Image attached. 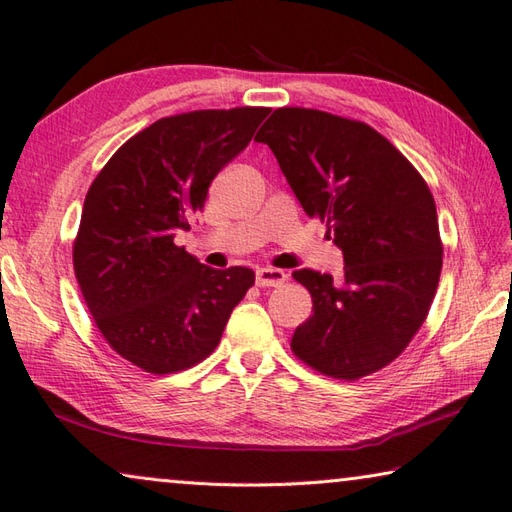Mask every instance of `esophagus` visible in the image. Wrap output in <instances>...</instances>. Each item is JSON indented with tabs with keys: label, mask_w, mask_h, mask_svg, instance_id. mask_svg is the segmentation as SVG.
<instances>
[{
	"label": "esophagus",
	"mask_w": 512,
	"mask_h": 512,
	"mask_svg": "<svg viewBox=\"0 0 512 512\" xmlns=\"http://www.w3.org/2000/svg\"><path fill=\"white\" fill-rule=\"evenodd\" d=\"M255 279H257V286L266 288V286H281L288 279V275L284 270H277V268H259Z\"/></svg>",
	"instance_id": "obj_1"
}]
</instances>
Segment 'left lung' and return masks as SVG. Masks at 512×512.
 I'll use <instances>...</instances> for the list:
<instances>
[{
    "mask_svg": "<svg viewBox=\"0 0 512 512\" xmlns=\"http://www.w3.org/2000/svg\"><path fill=\"white\" fill-rule=\"evenodd\" d=\"M279 162L303 211L343 250V275L295 270L312 317L290 347L317 372L356 380L389 365L436 297L442 242L436 202L411 162L361 121L279 107L255 136Z\"/></svg>",
    "mask_w": 512,
    "mask_h": 512,
    "instance_id": "8db88e82",
    "label": "left lung"
}]
</instances>
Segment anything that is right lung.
<instances>
[{
  "label": "right lung",
  "instance_id": "right-lung-1",
  "mask_svg": "<svg viewBox=\"0 0 512 512\" xmlns=\"http://www.w3.org/2000/svg\"><path fill=\"white\" fill-rule=\"evenodd\" d=\"M268 107L160 118L94 178L74 239V275L112 350L149 374L204 361L255 284L244 266L215 270L173 244L202 211L213 178L244 151Z\"/></svg>",
  "mask_w": 512,
  "mask_h": 512
}]
</instances>
